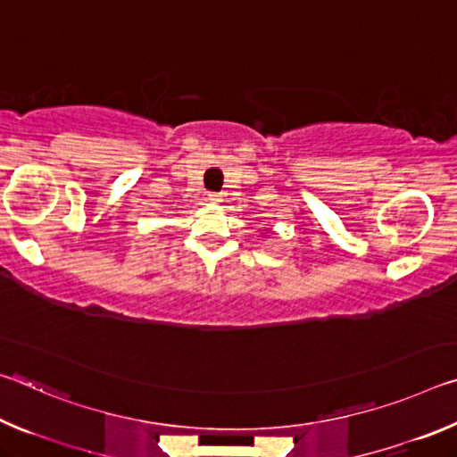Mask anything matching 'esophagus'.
Segmentation results:
<instances>
[{
    "mask_svg": "<svg viewBox=\"0 0 457 457\" xmlns=\"http://www.w3.org/2000/svg\"><path fill=\"white\" fill-rule=\"evenodd\" d=\"M210 201H212V204H220L221 195H220V193H210Z\"/></svg>",
    "mask_w": 457,
    "mask_h": 457,
    "instance_id": "obj_1",
    "label": "esophagus"
}]
</instances>
